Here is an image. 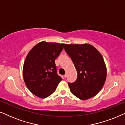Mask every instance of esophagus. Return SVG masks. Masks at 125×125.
Wrapping results in <instances>:
<instances>
[{
  "mask_svg": "<svg viewBox=\"0 0 125 125\" xmlns=\"http://www.w3.org/2000/svg\"><path fill=\"white\" fill-rule=\"evenodd\" d=\"M67 76H68V74H67V73H66V74L64 75V77L66 78V77H67Z\"/></svg>",
  "mask_w": 125,
  "mask_h": 125,
  "instance_id": "esophagus-1",
  "label": "esophagus"
}]
</instances>
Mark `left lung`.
I'll return each instance as SVG.
<instances>
[{
  "mask_svg": "<svg viewBox=\"0 0 125 125\" xmlns=\"http://www.w3.org/2000/svg\"><path fill=\"white\" fill-rule=\"evenodd\" d=\"M64 49L77 72L76 81L68 83L72 93L82 100L95 96L106 79V66L102 55L89 44H65Z\"/></svg>",
  "mask_w": 125,
  "mask_h": 125,
  "instance_id": "obj_1",
  "label": "left lung"
}]
</instances>
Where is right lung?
Masks as SVG:
<instances>
[{"mask_svg":"<svg viewBox=\"0 0 125 125\" xmlns=\"http://www.w3.org/2000/svg\"><path fill=\"white\" fill-rule=\"evenodd\" d=\"M64 45L42 42L34 46L27 54L23 68L24 81L36 96L41 98L49 96L62 80L57 73L55 59Z\"/></svg>","mask_w":125,"mask_h":125,"instance_id":"add662e5","label":"right lung"}]
</instances>
